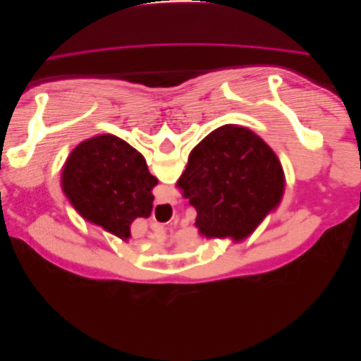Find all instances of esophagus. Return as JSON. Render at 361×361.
Instances as JSON below:
<instances>
[{"instance_id": "1", "label": "esophagus", "mask_w": 361, "mask_h": 361, "mask_svg": "<svg viewBox=\"0 0 361 361\" xmlns=\"http://www.w3.org/2000/svg\"><path fill=\"white\" fill-rule=\"evenodd\" d=\"M171 200H173V199H171V197H169V202H171Z\"/></svg>"}]
</instances>
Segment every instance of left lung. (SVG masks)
Here are the masks:
<instances>
[{
	"label": "left lung",
	"instance_id": "obj_1",
	"mask_svg": "<svg viewBox=\"0 0 361 361\" xmlns=\"http://www.w3.org/2000/svg\"><path fill=\"white\" fill-rule=\"evenodd\" d=\"M176 187L195 207L206 238H247L279 206L285 173L277 155L253 130L216 128L195 146Z\"/></svg>",
	"mask_w": 361,
	"mask_h": 361
}]
</instances>
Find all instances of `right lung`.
Returning <instances> with one entry per match:
<instances>
[{
	"label": "right lung",
	"mask_w": 361,
	"mask_h": 361,
	"mask_svg": "<svg viewBox=\"0 0 361 361\" xmlns=\"http://www.w3.org/2000/svg\"><path fill=\"white\" fill-rule=\"evenodd\" d=\"M158 179L146 159L116 135H97L76 146L64 164L61 187L87 221L128 239L135 218H147Z\"/></svg>",
	"instance_id": "add662e5"
}]
</instances>
